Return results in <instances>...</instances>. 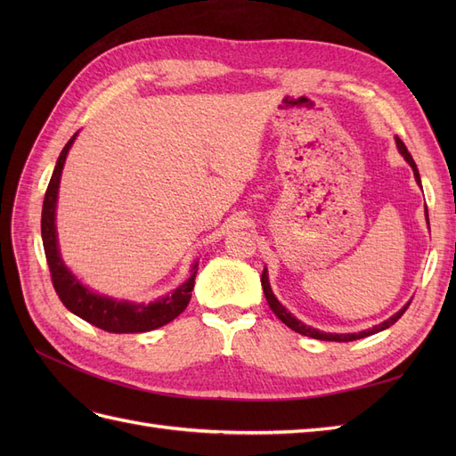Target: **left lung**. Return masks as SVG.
Listing matches in <instances>:
<instances>
[{
    "mask_svg": "<svg viewBox=\"0 0 456 456\" xmlns=\"http://www.w3.org/2000/svg\"><path fill=\"white\" fill-rule=\"evenodd\" d=\"M395 144H397V150H399V154H402L403 158H405V161L411 165V169H412V173H415V181L419 183V186H420V175H419V169H417V163H415V159H412V156L409 154V150L405 148V144L402 142V139H397L395 136ZM422 188V186H420ZM426 223H428V211H426ZM430 224V223H428ZM260 281H262V289H265V297H266V300H268V305H270V308H272V312L280 317V320L289 327V329H293L295 333H300V335H305V337H310V338H317V340H330V342H350V340H357V338H365V337H370V335H375V333H380V330H384V329H388L390 325H394L399 317H402L403 314H405V310L409 308V305H411V300L407 302V305L399 310V312H395L392 317H388V320H384L382 323H379V325H375V327H370V329H365V330H360V333H323V330H320V329H314V327H310V325H306V323H302L300 320H297V317L291 314V312H287V308L281 305V302L275 298V295L272 293V287H270V280H268V270L265 268V272H262V278H260Z\"/></svg>",
    "mask_w": 456,
    "mask_h": 456,
    "instance_id": "obj_1",
    "label": "left lung"
}]
</instances>
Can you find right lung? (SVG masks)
<instances>
[{
  "label": "right lung",
  "instance_id": "right-lung-1",
  "mask_svg": "<svg viewBox=\"0 0 456 456\" xmlns=\"http://www.w3.org/2000/svg\"><path fill=\"white\" fill-rule=\"evenodd\" d=\"M76 136L77 133H74L72 139L66 142L57 159V165H54V171L45 191L44 211H41V240H44V249L54 291H57L62 305L72 314L94 327L108 330V333H146V330H154L158 327L167 325L188 306L191 298V289H194L196 283L198 260L191 265L190 278L183 285H178L169 295H163L151 302L119 300L94 293L93 289L81 283L72 273V270L64 265L59 249L57 224H54V220H57V200L64 161Z\"/></svg>",
  "mask_w": 456,
  "mask_h": 456
}]
</instances>
